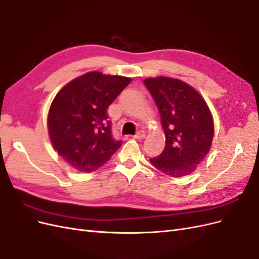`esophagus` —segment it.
I'll list each match as a JSON object with an SVG mask.
<instances>
[{
  "instance_id": "obj_1",
  "label": "esophagus",
  "mask_w": 259,
  "mask_h": 259,
  "mask_svg": "<svg viewBox=\"0 0 259 259\" xmlns=\"http://www.w3.org/2000/svg\"><path fill=\"white\" fill-rule=\"evenodd\" d=\"M145 137H146V134H145V132H143V131L138 132L136 135H134V138H135V139H144Z\"/></svg>"
}]
</instances>
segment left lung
Listing matches in <instances>:
<instances>
[{
	"label": "left lung",
	"instance_id": "left-lung-1",
	"mask_svg": "<svg viewBox=\"0 0 259 259\" xmlns=\"http://www.w3.org/2000/svg\"><path fill=\"white\" fill-rule=\"evenodd\" d=\"M144 83L158 106L165 133V148L150 162L170 177L192 174L209 152L214 136L207 104L197 90L182 80L156 76Z\"/></svg>",
	"mask_w": 259,
	"mask_h": 259
}]
</instances>
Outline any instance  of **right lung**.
Masks as SVG:
<instances>
[{"label": "right lung", "mask_w": 259, "mask_h": 259, "mask_svg": "<svg viewBox=\"0 0 259 259\" xmlns=\"http://www.w3.org/2000/svg\"><path fill=\"white\" fill-rule=\"evenodd\" d=\"M131 81L92 71L67 83L55 96L48 115L51 143L74 169L92 173L121 147L122 142L112 137L107 110Z\"/></svg>", "instance_id": "add662e5"}]
</instances>
